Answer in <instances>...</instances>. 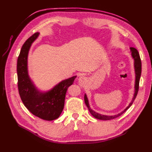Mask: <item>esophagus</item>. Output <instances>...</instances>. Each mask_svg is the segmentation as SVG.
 Wrapping results in <instances>:
<instances>
[{"instance_id": "1", "label": "esophagus", "mask_w": 152, "mask_h": 152, "mask_svg": "<svg viewBox=\"0 0 152 152\" xmlns=\"http://www.w3.org/2000/svg\"><path fill=\"white\" fill-rule=\"evenodd\" d=\"M88 82V80L87 78V77L84 76H80L78 78V83L79 85L83 88L87 84V83Z\"/></svg>"}]
</instances>
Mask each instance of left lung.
<instances>
[{
  "instance_id": "left-lung-1",
  "label": "left lung",
  "mask_w": 152,
  "mask_h": 152,
  "mask_svg": "<svg viewBox=\"0 0 152 152\" xmlns=\"http://www.w3.org/2000/svg\"><path fill=\"white\" fill-rule=\"evenodd\" d=\"M131 50V56L133 57V59H134V73H135V83H134V95L133 99H132L131 102L129 103L128 106H127L124 110H123L121 112L119 113L118 114L115 115H103L101 114H99V113H97L95 112L93 110H92L90 107L89 106V101L88 99V96H87V95L85 93L84 95V101L85 103L88 107L89 112L91 113V114L93 116V117L98 119H101V120H110V119H115L116 118L120 116L123 113H124L130 107L131 104H133V101H134L135 98L137 95V93L138 91V88H139V82H140V76H141V70H142V64H141V60L139 56V54H138V52L137 49H135L134 48H130Z\"/></svg>"
}]
</instances>
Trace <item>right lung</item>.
Returning <instances> with one entry per match:
<instances>
[{
    "mask_svg": "<svg viewBox=\"0 0 152 152\" xmlns=\"http://www.w3.org/2000/svg\"><path fill=\"white\" fill-rule=\"evenodd\" d=\"M40 33H34L23 45L17 63L18 90L25 107L33 115L44 120L52 121L59 117L64 108L68 88L76 76L63 80L46 91L38 89L28 75V55Z\"/></svg>",
    "mask_w": 152,
    "mask_h": 152,
    "instance_id": "obj_1",
    "label": "right lung"
}]
</instances>
